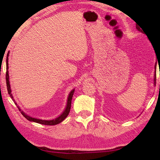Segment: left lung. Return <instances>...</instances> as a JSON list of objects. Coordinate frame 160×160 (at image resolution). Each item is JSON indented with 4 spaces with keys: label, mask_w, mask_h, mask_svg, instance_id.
<instances>
[{
    "label": "left lung",
    "mask_w": 160,
    "mask_h": 160,
    "mask_svg": "<svg viewBox=\"0 0 160 160\" xmlns=\"http://www.w3.org/2000/svg\"><path fill=\"white\" fill-rule=\"evenodd\" d=\"M155 70H156V68H157V65H155ZM155 85H156V72H155Z\"/></svg>",
    "instance_id": "8db88e82"
}]
</instances>
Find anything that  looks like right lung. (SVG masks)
I'll list each match as a JSON object with an SVG mask.
<instances>
[{"mask_svg": "<svg viewBox=\"0 0 160 160\" xmlns=\"http://www.w3.org/2000/svg\"><path fill=\"white\" fill-rule=\"evenodd\" d=\"M8 56H9V51L7 54V58H6V75H5V79H6V84H7V90L8 92V94H10V96L11 97L12 99L14 101L13 99V97L12 96L11 94V90H10V82H9V75H8ZM75 90H72L70 92L68 96V102H67V105L65 110L63 111V112L61 113V114L58 116V117L52 119V120H42V119H37V118H32L31 116H29L28 115H27L25 113H24L22 111H21L20 108L18 107V109L20 111L21 113L24 116V117L26 118L28 120L30 121H33V122H36L40 124H43V125H47V126H53V125H56V124L60 123L62 122L65 118H66L68 113L70 112V107H71V101H72V95H73Z\"/></svg>", "mask_w": 160, "mask_h": 160, "instance_id": "obj_1", "label": "right lung"}]
</instances>
